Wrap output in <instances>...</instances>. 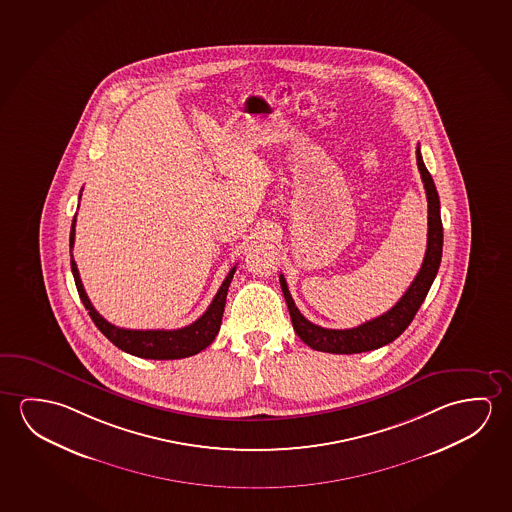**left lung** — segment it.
Here are the masks:
<instances>
[{"mask_svg": "<svg viewBox=\"0 0 512 512\" xmlns=\"http://www.w3.org/2000/svg\"><path fill=\"white\" fill-rule=\"evenodd\" d=\"M417 165L420 177L424 182L425 195H427V250H425L422 268L418 271L415 280L411 282L408 291L404 292L394 307L388 312L379 315L372 321L360 324L349 330H328L323 326L310 323L299 312L294 299H292L284 275H280V285L284 291V298L291 314L292 326L299 339L315 351L333 354H354L372 351L378 347L394 342L402 331L408 328L413 317L417 315L418 308L424 303L427 292L433 285L438 268H440L441 252H443V225H441L440 197L434 186L431 173L427 172L424 159L417 147Z\"/></svg>", "mask_w": 512, "mask_h": 512, "instance_id": "left-lung-1", "label": "left lung"}]
</instances>
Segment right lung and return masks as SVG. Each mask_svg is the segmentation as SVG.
<instances>
[{
    "mask_svg": "<svg viewBox=\"0 0 512 512\" xmlns=\"http://www.w3.org/2000/svg\"><path fill=\"white\" fill-rule=\"evenodd\" d=\"M74 234H76V216L72 220L69 246H71L72 275H74V282L78 287L79 298L83 301V305L87 308L95 326L118 349L133 354V356L147 358V360H179V358H188V356L198 354L200 351H204L209 344H213L214 337L220 331L228 285L234 278L236 268L228 271L227 278L223 280L220 291L216 292L213 303L205 310L202 317H198L195 323L179 328V330H126V328H118L115 324L108 323L103 315L99 314L94 305L90 303L87 292L81 284V278H79L78 266H76L74 257H72Z\"/></svg>",
    "mask_w": 512,
    "mask_h": 512,
    "instance_id": "obj_1",
    "label": "right lung"
}]
</instances>
